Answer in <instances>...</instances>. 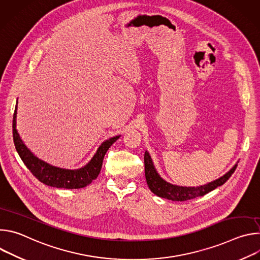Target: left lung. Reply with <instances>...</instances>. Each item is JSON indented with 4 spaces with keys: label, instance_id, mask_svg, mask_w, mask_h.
Segmentation results:
<instances>
[{
    "label": "left lung",
    "instance_id": "obj_1",
    "mask_svg": "<svg viewBox=\"0 0 260 260\" xmlns=\"http://www.w3.org/2000/svg\"><path fill=\"white\" fill-rule=\"evenodd\" d=\"M145 162V177L148 184V187L150 190L159 198L176 201V202H184L196 199L198 197H203L215 188L223 185L230 177L234 174L237 169L238 164H236L225 175L208 183L205 185L197 187H186V186H178V185L171 184L164 180L159 174L157 173L152 158L148 151H145L144 155Z\"/></svg>",
    "mask_w": 260,
    "mask_h": 260
}]
</instances>
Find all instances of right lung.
<instances>
[{"instance_id": "1", "label": "right lung", "mask_w": 260, "mask_h": 260, "mask_svg": "<svg viewBox=\"0 0 260 260\" xmlns=\"http://www.w3.org/2000/svg\"><path fill=\"white\" fill-rule=\"evenodd\" d=\"M16 116H17V103L13 115V141L21 160L31 174L45 185L56 188L66 189H78L83 188L90 184L99 176L104 156L107 150L114 142H116L120 136H115L103 142L98 148L96 152L92 158L84 167L77 170L61 169L47 164L46 161L37 157L21 140L16 128Z\"/></svg>"}]
</instances>
